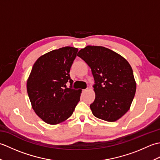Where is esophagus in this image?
<instances>
[{
  "mask_svg": "<svg viewBox=\"0 0 160 160\" xmlns=\"http://www.w3.org/2000/svg\"><path fill=\"white\" fill-rule=\"evenodd\" d=\"M88 90V89H83L82 90V92H84V91H87Z\"/></svg>",
  "mask_w": 160,
  "mask_h": 160,
  "instance_id": "esophagus-1",
  "label": "esophagus"
}]
</instances>
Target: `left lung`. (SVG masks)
<instances>
[{"instance_id": "1", "label": "left lung", "mask_w": 160, "mask_h": 160, "mask_svg": "<svg viewBox=\"0 0 160 160\" xmlns=\"http://www.w3.org/2000/svg\"><path fill=\"white\" fill-rule=\"evenodd\" d=\"M78 56L91 68L96 98L90 105L95 117L107 122L119 120L129 110L136 91L132 69L120 54L101 46H87Z\"/></svg>"}]
</instances>
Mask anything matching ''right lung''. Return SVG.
<instances>
[{
    "label": "right lung",
    "mask_w": 160,
    "mask_h": 160,
    "mask_svg": "<svg viewBox=\"0 0 160 160\" xmlns=\"http://www.w3.org/2000/svg\"><path fill=\"white\" fill-rule=\"evenodd\" d=\"M78 48L62 47L39 57L27 81L32 107L38 116L52 125L67 120L80 101L82 90L73 89L70 69ZM70 82L67 88L66 82Z\"/></svg>",
    "instance_id": "right-lung-1"
}]
</instances>
